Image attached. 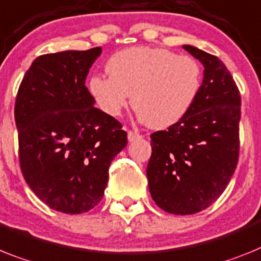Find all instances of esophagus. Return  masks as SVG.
I'll use <instances>...</instances> for the list:
<instances>
[{
  "mask_svg": "<svg viewBox=\"0 0 261 261\" xmlns=\"http://www.w3.org/2000/svg\"><path fill=\"white\" fill-rule=\"evenodd\" d=\"M142 135L138 134V133H134V131H128L127 133V139H128V142H134L137 141V139H141Z\"/></svg>",
  "mask_w": 261,
  "mask_h": 261,
  "instance_id": "obj_1",
  "label": "esophagus"
}]
</instances>
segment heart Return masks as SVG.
Instances as JSON below:
<instances>
[{"mask_svg":"<svg viewBox=\"0 0 261 261\" xmlns=\"http://www.w3.org/2000/svg\"><path fill=\"white\" fill-rule=\"evenodd\" d=\"M106 70L109 75L94 74L89 80L97 106L110 117H119L133 94L138 119L154 128H167L183 119L203 86L198 61L163 47L120 50L109 58Z\"/></svg>","mask_w":261,"mask_h":261,"instance_id":"1","label":"heart"}]
</instances>
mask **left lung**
I'll use <instances>...</instances> for the list:
<instances>
[{"label":"left lung","instance_id":"8db88e82","mask_svg":"<svg viewBox=\"0 0 261 261\" xmlns=\"http://www.w3.org/2000/svg\"><path fill=\"white\" fill-rule=\"evenodd\" d=\"M204 66L203 86L191 111L178 123L151 134L150 194L163 211L191 215L223 194L239 161L240 93L224 63L185 45Z\"/></svg>","mask_w":261,"mask_h":261}]
</instances>
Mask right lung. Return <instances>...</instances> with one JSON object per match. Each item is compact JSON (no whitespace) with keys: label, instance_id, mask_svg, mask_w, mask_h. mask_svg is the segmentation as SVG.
<instances>
[{"label":"right lung","instance_id":"right-lung-1","mask_svg":"<svg viewBox=\"0 0 261 261\" xmlns=\"http://www.w3.org/2000/svg\"><path fill=\"white\" fill-rule=\"evenodd\" d=\"M102 49L67 50L33 61L15 98L19 166L50 208L87 212L103 198L109 167L126 147L115 118L94 107L85 86Z\"/></svg>","mask_w":261,"mask_h":261}]
</instances>
